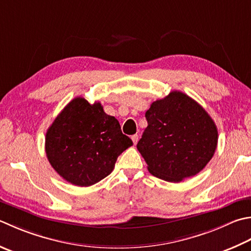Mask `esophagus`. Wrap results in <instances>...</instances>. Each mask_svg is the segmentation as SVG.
<instances>
[{"instance_id":"obj_1","label":"esophagus","mask_w":251,"mask_h":251,"mask_svg":"<svg viewBox=\"0 0 251 251\" xmlns=\"http://www.w3.org/2000/svg\"><path fill=\"white\" fill-rule=\"evenodd\" d=\"M138 139H139V135H132L131 136V140H132V142H134V145H136L137 144V141H138Z\"/></svg>"}]
</instances>
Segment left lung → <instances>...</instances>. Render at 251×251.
Masks as SVG:
<instances>
[{
	"label": "left lung",
	"mask_w": 251,
	"mask_h": 251,
	"mask_svg": "<svg viewBox=\"0 0 251 251\" xmlns=\"http://www.w3.org/2000/svg\"><path fill=\"white\" fill-rule=\"evenodd\" d=\"M148 126L137 144L148 171L178 183L198 174L218 146V129L199 103L180 91L156 100L146 112Z\"/></svg>",
	"instance_id": "8db88e82"
}]
</instances>
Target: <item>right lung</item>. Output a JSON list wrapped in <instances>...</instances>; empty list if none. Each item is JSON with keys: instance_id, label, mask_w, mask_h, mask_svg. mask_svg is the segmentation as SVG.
I'll return each mask as SVG.
<instances>
[{"instance_id": "right-lung-1", "label": "right lung", "mask_w": 251, "mask_h": 251, "mask_svg": "<svg viewBox=\"0 0 251 251\" xmlns=\"http://www.w3.org/2000/svg\"><path fill=\"white\" fill-rule=\"evenodd\" d=\"M132 141L100 102L77 97L56 116L46 135V153L56 173L73 185L88 187L111 174Z\"/></svg>"}]
</instances>
